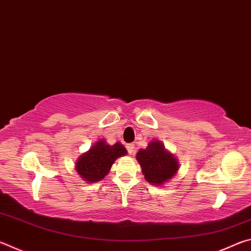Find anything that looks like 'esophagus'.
Listing matches in <instances>:
<instances>
[{"label": "esophagus", "mask_w": 251, "mask_h": 251, "mask_svg": "<svg viewBox=\"0 0 251 251\" xmlns=\"http://www.w3.org/2000/svg\"><path fill=\"white\" fill-rule=\"evenodd\" d=\"M126 150H127V152H128L129 155H133L135 152V146L134 144H127L126 145Z\"/></svg>", "instance_id": "obj_1"}]
</instances>
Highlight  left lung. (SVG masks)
I'll return each mask as SVG.
<instances>
[{
    "instance_id": "obj_1",
    "label": "left lung",
    "mask_w": 251,
    "mask_h": 251,
    "mask_svg": "<svg viewBox=\"0 0 251 251\" xmlns=\"http://www.w3.org/2000/svg\"><path fill=\"white\" fill-rule=\"evenodd\" d=\"M136 158L143 168L145 179L152 185H161L171 179L178 169L177 160L159 142H151L145 150L137 152Z\"/></svg>"
}]
</instances>
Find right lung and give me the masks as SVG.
<instances>
[{"label": "right lung", "instance_id": "right-lung-1", "mask_svg": "<svg viewBox=\"0 0 251 251\" xmlns=\"http://www.w3.org/2000/svg\"><path fill=\"white\" fill-rule=\"evenodd\" d=\"M124 155L126 150L120 143L110 146L105 141H100L86 154L79 157L76 163V171L86 181H99L107 175L116 158Z\"/></svg>", "mask_w": 251, "mask_h": 251}]
</instances>
